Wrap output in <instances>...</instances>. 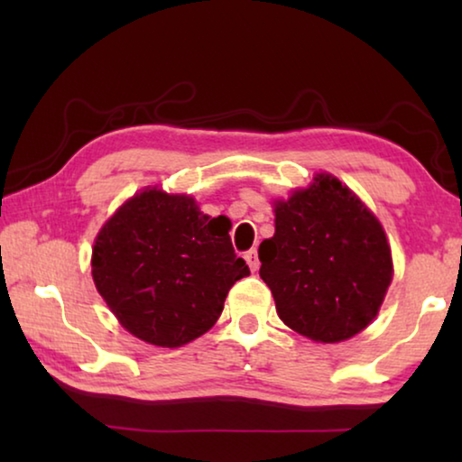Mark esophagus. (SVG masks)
<instances>
[{"label":"esophagus","mask_w":462,"mask_h":462,"mask_svg":"<svg viewBox=\"0 0 462 462\" xmlns=\"http://www.w3.org/2000/svg\"><path fill=\"white\" fill-rule=\"evenodd\" d=\"M245 259H246V263H248V267H250V271H259V267H261V261H259V256H256V250H248V253L245 254Z\"/></svg>","instance_id":"1"}]
</instances>
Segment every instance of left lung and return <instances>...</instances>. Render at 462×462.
Instances as JSON below:
<instances>
[{"label": "left lung", "instance_id": "obj_1", "mask_svg": "<svg viewBox=\"0 0 462 462\" xmlns=\"http://www.w3.org/2000/svg\"><path fill=\"white\" fill-rule=\"evenodd\" d=\"M275 234L259 246V275L277 316L322 344L363 332L393 281L387 234L358 195L326 171L273 199Z\"/></svg>", "mask_w": 462, "mask_h": 462}]
</instances>
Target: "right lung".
I'll list each match as a JSON object with an SVG mask.
<instances>
[{"instance_id":"right-lung-1","label":"right lung","mask_w":462,"mask_h":462,"mask_svg":"<svg viewBox=\"0 0 462 462\" xmlns=\"http://www.w3.org/2000/svg\"><path fill=\"white\" fill-rule=\"evenodd\" d=\"M230 228L191 195L143 187L93 240V283L124 330L152 346H183L217 322L230 287L250 275Z\"/></svg>"}]
</instances>
